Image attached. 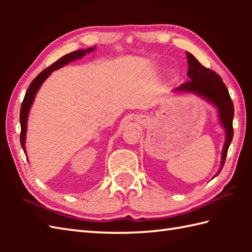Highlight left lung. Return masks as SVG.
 I'll return each mask as SVG.
<instances>
[{
    "instance_id": "1",
    "label": "left lung",
    "mask_w": 252,
    "mask_h": 252,
    "mask_svg": "<svg viewBox=\"0 0 252 252\" xmlns=\"http://www.w3.org/2000/svg\"><path fill=\"white\" fill-rule=\"evenodd\" d=\"M186 56L187 63H189L187 76L190 80L181 84L179 88L175 89V91L197 94L217 107L221 125L225 130V143H224L222 151L221 168L216 174L218 175L223 169L229 144L233 140L234 105L231 96H229L228 90L225 87V84L223 83L221 77L211 69L203 67L190 53L187 52Z\"/></svg>"
}]
</instances>
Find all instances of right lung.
<instances>
[{
  "label": "right lung",
  "instance_id": "right-lung-1",
  "mask_svg": "<svg viewBox=\"0 0 252 252\" xmlns=\"http://www.w3.org/2000/svg\"><path fill=\"white\" fill-rule=\"evenodd\" d=\"M95 46L94 47H90V49L87 50H78V51H74L69 53V54L63 56L60 60L56 61L54 63H52L50 67H47L46 69H44L43 71L40 72L37 76L33 79V81H32L29 85L28 90H27L26 95H25V98L23 100V104H21L20 107V127H21V132H20V144H21V147H23L24 152L26 153V146H25V142H26V133H27V120H28V115H29V110H30V107L33 103L34 97H35V94L39 89L41 88L42 83H43L45 80L47 79V77L50 76V74L54 71L57 70V69L62 68L63 66L67 65L72 61H77L79 58L83 57L87 53H90L94 51Z\"/></svg>",
  "mask_w": 252,
  "mask_h": 252
}]
</instances>
